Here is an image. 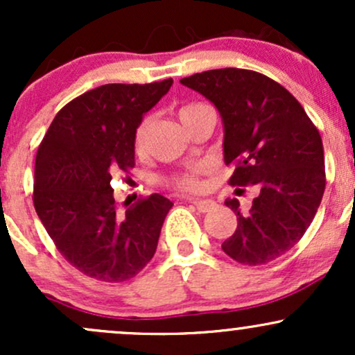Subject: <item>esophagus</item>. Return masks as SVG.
Instances as JSON below:
<instances>
[{
  "label": "esophagus",
  "instance_id": "1",
  "mask_svg": "<svg viewBox=\"0 0 355 355\" xmlns=\"http://www.w3.org/2000/svg\"><path fill=\"white\" fill-rule=\"evenodd\" d=\"M190 203H193L195 207H197L198 211H202V214H205V211H210L215 209V202L211 200H202V198H189Z\"/></svg>",
  "mask_w": 355,
  "mask_h": 355
}]
</instances>
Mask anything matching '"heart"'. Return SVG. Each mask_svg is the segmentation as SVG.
Returning a JSON list of instances; mask_svg holds the SVG:
<instances>
[{"label": "heart", "instance_id": "obj_1", "mask_svg": "<svg viewBox=\"0 0 355 355\" xmlns=\"http://www.w3.org/2000/svg\"><path fill=\"white\" fill-rule=\"evenodd\" d=\"M200 107V103H191V105H185V107L180 108V113L178 115L183 116L185 113L191 112L193 108ZM150 128V118L145 116L144 120L140 121V125L137 126V132H135V146L138 150L145 145L146 140V133H148ZM203 166L197 165V166H191V168L187 170V172L175 175L173 178H170V185L173 187L175 190H180V191H197L202 189V175H203Z\"/></svg>", "mask_w": 355, "mask_h": 355}]
</instances>
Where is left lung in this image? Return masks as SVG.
<instances>
[{
    "label": "left lung",
    "instance_id": "1",
    "mask_svg": "<svg viewBox=\"0 0 355 355\" xmlns=\"http://www.w3.org/2000/svg\"><path fill=\"white\" fill-rule=\"evenodd\" d=\"M180 83L210 100L222 116L223 160L235 166L230 185L259 189L248 214H240L237 198L225 200L237 229L222 250L245 266L279 259L302 239L324 195L319 130L302 105L262 73L222 68Z\"/></svg>",
    "mask_w": 355,
    "mask_h": 355
}]
</instances>
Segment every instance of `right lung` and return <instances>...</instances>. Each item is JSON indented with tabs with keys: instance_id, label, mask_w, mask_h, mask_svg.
<instances>
[{
	"instance_id": "add662e5",
	"label": "right lung",
	"mask_w": 355,
	"mask_h": 355,
	"mask_svg": "<svg viewBox=\"0 0 355 355\" xmlns=\"http://www.w3.org/2000/svg\"><path fill=\"white\" fill-rule=\"evenodd\" d=\"M172 83L89 89L56 113L38 146L35 210L60 254L85 275L125 282L155 255L173 203L153 193L118 214L110 182L135 166L137 126Z\"/></svg>"
}]
</instances>
